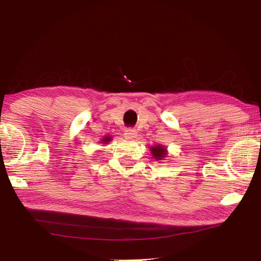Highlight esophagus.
<instances>
[{"label": "esophagus", "mask_w": 261, "mask_h": 261, "mask_svg": "<svg viewBox=\"0 0 261 261\" xmlns=\"http://www.w3.org/2000/svg\"><path fill=\"white\" fill-rule=\"evenodd\" d=\"M137 131L134 129V127H127V129H125L124 131V136L126 139L129 140H134L135 138H137Z\"/></svg>", "instance_id": "obj_1"}]
</instances>
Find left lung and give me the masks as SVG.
Returning <instances> with one entry per match:
<instances>
[{
	"mask_svg": "<svg viewBox=\"0 0 261 261\" xmlns=\"http://www.w3.org/2000/svg\"><path fill=\"white\" fill-rule=\"evenodd\" d=\"M151 152L153 154L154 159H158V160H162L164 157H166V149L163 146H156V147H152L151 148Z\"/></svg>",
	"mask_w": 261,
	"mask_h": 261,
	"instance_id": "left-lung-1",
	"label": "left lung"
}]
</instances>
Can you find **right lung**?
Listing matches in <instances>:
<instances>
[{
  "instance_id": "add662e5",
  "label": "right lung",
  "mask_w": 261,
  "mask_h": 261,
  "mask_svg": "<svg viewBox=\"0 0 261 261\" xmlns=\"http://www.w3.org/2000/svg\"><path fill=\"white\" fill-rule=\"evenodd\" d=\"M103 141L102 142H104V143H107V142H109L110 140H111V137H105L104 139H102Z\"/></svg>"
}]
</instances>
